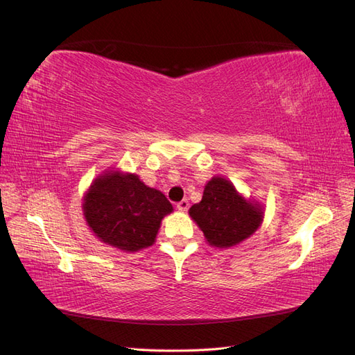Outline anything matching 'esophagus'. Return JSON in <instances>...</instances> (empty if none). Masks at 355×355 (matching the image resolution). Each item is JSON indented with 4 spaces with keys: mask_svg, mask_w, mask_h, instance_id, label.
I'll list each match as a JSON object with an SVG mask.
<instances>
[{
    "mask_svg": "<svg viewBox=\"0 0 355 355\" xmlns=\"http://www.w3.org/2000/svg\"><path fill=\"white\" fill-rule=\"evenodd\" d=\"M176 207L179 211H187L189 209V202H188V200H182L176 204Z\"/></svg>",
    "mask_w": 355,
    "mask_h": 355,
    "instance_id": "34e87169",
    "label": "esophagus"
}]
</instances>
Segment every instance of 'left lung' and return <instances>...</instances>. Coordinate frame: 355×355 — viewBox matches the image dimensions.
Masks as SVG:
<instances>
[{
  "label": "left lung",
  "instance_id": "1",
  "mask_svg": "<svg viewBox=\"0 0 355 355\" xmlns=\"http://www.w3.org/2000/svg\"><path fill=\"white\" fill-rule=\"evenodd\" d=\"M263 206L245 198L231 180L213 176L204 187L202 198L189 209V216L202 231L207 243L230 249L247 240L263 220Z\"/></svg>",
  "mask_w": 355,
  "mask_h": 355
}]
</instances>
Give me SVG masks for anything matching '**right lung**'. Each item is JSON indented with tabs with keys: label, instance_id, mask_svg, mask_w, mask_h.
Segmentation results:
<instances>
[{
	"label": "right lung",
	"instance_id": "right-lung-1",
	"mask_svg": "<svg viewBox=\"0 0 355 355\" xmlns=\"http://www.w3.org/2000/svg\"><path fill=\"white\" fill-rule=\"evenodd\" d=\"M171 211L163 192L118 168L102 171L83 197L90 231L106 245L128 253L153 245L161 220Z\"/></svg>",
	"mask_w": 355,
	"mask_h": 355
}]
</instances>
